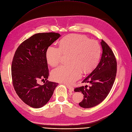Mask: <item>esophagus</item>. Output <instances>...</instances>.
I'll use <instances>...</instances> for the list:
<instances>
[{
	"label": "esophagus",
	"mask_w": 132,
	"mask_h": 132,
	"mask_svg": "<svg viewBox=\"0 0 132 132\" xmlns=\"http://www.w3.org/2000/svg\"><path fill=\"white\" fill-rule=\"evenodd\" d=\"M66 87H67V88H68V89H69V92H72V91H73V90H74L73 87L68 86V85H66Z\"/></svg>",
	"instance_id": "esophagus-1"
}]
</instances>
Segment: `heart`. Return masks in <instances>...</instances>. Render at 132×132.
Instances as JSON below:
<instances>
[{
	"label": "heart",
	"instance_id": "1",
	"mask_svg": "<svg viewBox=\"0 0 132 132\" xmlns=\"http://www.w3.org/2000/svg\"><path fill=\"white\" fill-rule=\"evenodd\" d=\"M69 54L70 64L60 66L52 71L51 75L55 81L71 84L80 77L82 71L86 73L94 69L99 60L101 47L97 41L87 37L68 36L60 42V46H49L46 60L51 66H56L61 62L63 54Z\"/></svg>",
	"mask_w": 132,
	"mask_h": 132
}]
</instances>
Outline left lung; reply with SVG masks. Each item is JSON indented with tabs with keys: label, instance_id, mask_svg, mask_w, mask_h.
Returning <instances> with one entry per match:
<instances>
[{
	"label": "left lung",
	"instance_id": "1",
	"mask_svg": "<svg viewBox=\"0 0 132 132\" xmlns=\"http://www.w3.org/2000/svg\"><path fill=\"white\" fill-rule=\"evenodd\" d=\"M103 49L99 64L82 83H90L91 86H82L75 89L76 92H82L83 100L80 107L90 108L101 103L109 94L113 86L117 73V61L112 50L105 42L101 40Z\"/></svg>",
	"mask_w": 132,
	"mask_h": 132
}]
</instances>
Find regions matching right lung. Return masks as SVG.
Instances as JSON below:
<instances>
[{
    "label": "right lung",
    "instance_id": "right-lung-1",
    "mask_svg": "<svg viewBox=\"0 0 132 132\" xmlns=\"http://www.w3.org/2000/svg\"><path fill=\"white\" fill-rule=\"evenodd\" d=\"M60 37L57 33H39L23 41L16 49L12 59L11 76L16 94L24 103L33 108L47 104L57 83L47 80L49 70L46 52ZM47 81L43 85L39 80Z\"/></svg>",
    "mask_w": 132,
    "mask_h": 132
}]
</instances>
